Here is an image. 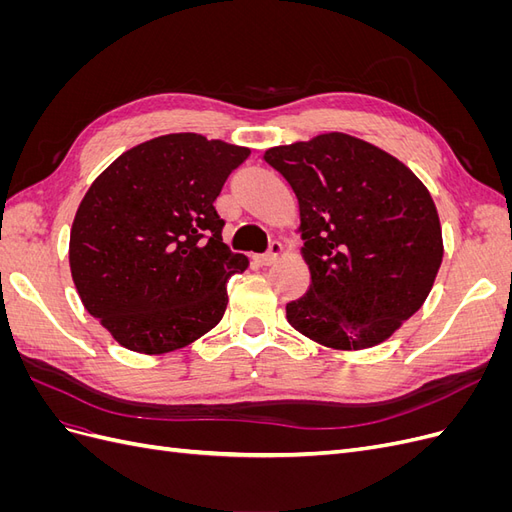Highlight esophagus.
Segmentation results:
<instances>
[{
    "mask_svg": "<svg viewBox=\"0 0 512 512\" xmlns=\"http://www.w3.org/2000/svg\"><path fill=\"white\" fill-rule=\"evenodd\" d=\"M280 254H282V243L280 241H273L265 254L256 256V262H258V265H265L267 267V265H273V262L277 260V256H280Z\"/></svg>",
    "mask_w": 512,
    "mask_h": 512,
    "instance_id": "esophagus-1",
    "label": "esophagus"
}]
</instances>
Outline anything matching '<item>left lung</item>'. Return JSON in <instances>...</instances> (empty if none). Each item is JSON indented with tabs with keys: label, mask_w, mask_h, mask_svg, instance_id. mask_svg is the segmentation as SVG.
Returning <instances> with one entry per match:
<instances>
[{
	"label": "left lung",
	"mask_w": 512,
	"mask_h": 512,
	"mask_svg": "<svg viewBox=\"0 0 512 512\" xmlns=\"http://www.w3.org/2000/svg\"><path fill=\"white\" fill-rule=\"evenodd\" d=\"M299 200L309 288L286 318L314 342L361 350L421 309L442 265L436 205L408 166L348 134L262 156Z\"/></svg>",
	"instance_id": "1"
}]
</instances>
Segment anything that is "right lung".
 I'll use <instances>...</instances> for the list:
<instances>
[{"instance_id": "right-lung-1", "label": "right lung", "mask_w": 512, "mask_h": 512, "mask_svg": "<svg viewBox=\"0 0 512 512\" xmlns=\"http://www.w3.org/2000/svg\"><path fill=\"white\" fill-rule=\"evenodd\" d=\"M250 149L183 132L119 156L91 183L70 230V271L87 312L121 346L164 354L226 312L247 258L222 241L213 203Z\"/></svg>"}]
</instances>
